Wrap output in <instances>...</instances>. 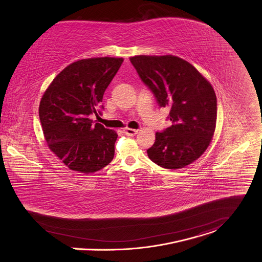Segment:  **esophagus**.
<instances>
[{"instance_id":"34e87169","label":"esophagus","mask_w":262,"mask_h":262,"mask_svg":"<svg viewBox=\"0 0 262 262\" xmlns=\"http://www.w3.org/2000/svg\"><path fill=\"white\" fill-rule=\"evenodd\" d=\"M138 132V130H135V129H131V128H125L124 129V133L127 135V136H134L136 135Z\"/></svg>"}]
</instances>
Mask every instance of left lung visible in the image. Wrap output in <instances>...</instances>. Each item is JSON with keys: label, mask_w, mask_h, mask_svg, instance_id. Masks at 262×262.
Listing matches in <instances>:
<instances>
[{"label": "left lung", "mask_w": 262, "mask_h": 262, "mask_svg": "<svg viewBox=\"0 0 262 262\" xmlns=\"http://www.w3.org/2000/svg\"><path fill=\"white\" fill-rule=\"evenodd\" d=\"M130 61L159 107H169L171 126L156 132L147 150L155 164L179 169L197 160L214 135L217 100L211 84L187 61L172 55L135 56Z\"/></svg>", "instance_id": "left-lung-1"}]
</instances>
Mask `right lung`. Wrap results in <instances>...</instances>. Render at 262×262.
<instances>
[{"label": "right lung", "instance_id": "obj_1", "mask_svg": "<svg viewBox=\"0 0 262 262\" xmlns=\"http://www.w3.org/2000/svg\"><path fill=\"white\" fill-rule=\"evenodd\" d=\"M123 63L122 58H90L74 62L52 81L39 106L50 150L69 169L89 174L114 158L117 133L93 123L103 95ZM103 109V106H101Z\"/></svg>", "mask_w": 262, "mask_h": 262}]
</instances>
